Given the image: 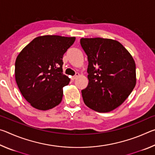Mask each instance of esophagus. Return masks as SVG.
<instances>
[{
    "label": "esophagus",
    "instance_id": "esophagus-1",
    "mask_svg": "<svg viewBox=\"0 0 155 155\" xmlns=\"http://www.w3.org/2000/svg\"><path fill=\"white\" fill-rule=\"evenodd\" d=\"M79 77V74H78V73H77V74H76V75L75 76H74V77H72V78H71V79L72 80V81H74V80H75V79H77V78Z\"/></svg>",
    "mask_w": 155,
    "mask_h": 155
}]
</instances>
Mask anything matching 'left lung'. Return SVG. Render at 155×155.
I'll list each match as a JSON object with an SVG mask.
<instances>
[{"instance_id":"8db88e82","label":"left lung","mask_w":155,"mask_h":155,"mask_svg":"<svg viewBox=\"0 0 155 155\" xmlns=\"http://www.w3.org/2000/svg\"><path fill=\"white\" fill-rule=\"evenodd\" d=\"M87 55V87L81 91L85 104L99 113L109 112L124 103L136 85L133 57L111 39L81 38Z\"/></svg>"}]
</instances>
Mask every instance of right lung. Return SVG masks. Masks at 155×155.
Listing matches in <instances>:
<instances>
[{"label":"right lung","instance_id":"add662e5","mask_svg":"<svg viewBox=\"0 0 155 155\" xmlns=\"http://www.w3.org/2000/svg\"><path fill=\"white\" fill-rule=\"evenodd\" d=\"M75 39L59 35L37 37L18 55L15 81L23 97L34 108L46 111L61 102L63 87L70 81L62 74V59Z\"/></svg>","mask_w":155,"mask_h":155}]
</instances>
